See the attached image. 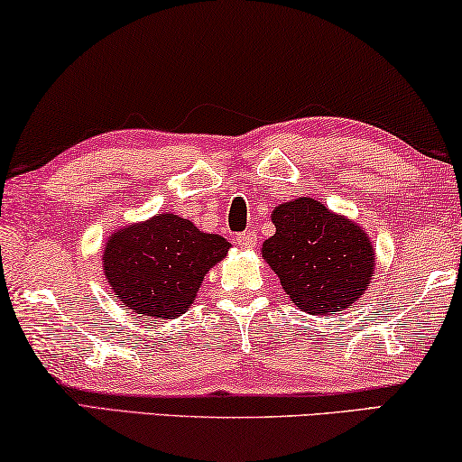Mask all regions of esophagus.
Returning a JSON list of instances; mask_svg holds the SVG:
<instances>
[{
    "label": "esophagus",
    "mask_w": 462,
    "mask_h": 462,
    "mask_svg": "<svg viewBox=\"0 0 462 462\" xmlns=\"http://www.w3.org/2000/svg\"><path fill=\"white\" fill-rule=\"evenodd\" d=\"M236 245L240 246V249H255L257 234L253 230H245V232L236 234Z\"/></svg>",
    "instance_id": "34e87169"
}]
</instances>
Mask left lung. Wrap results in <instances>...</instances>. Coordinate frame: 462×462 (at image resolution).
<instances>
[{"mask_svg": "<svg viewBox=\"0 0 462 462\" xmlns=\"http://www.w3.org/2000/svg\"><path fill=\"white\" fill-rule=\"evenodd\" d=\"M272 222L276 234L263 243L262 257L301 311H341L370 287L374 249L358 224L310 197L278 205Z\"/></svg>", "mask_w": 462, "mask_h": 462, "instance_id": "obj_1", "label": "left lung"}]
</instances>
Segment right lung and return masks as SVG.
I'll return each instance as SVG.
<instances>
[{"label": "right lung", "mask_w": 462, "mask_h": 462, "mask_svg": "<svg viewBox=\"0 0 462 462\" xmlns=\"http://www.w3.org/2000/svg\"><path fill=\"white\" fill-rule=\"evenodd\" d=\"M228 249L230 243L219 234L200 232L173 213H157L110 234L102 268L127 310L165 320L190 308L205 274Z\"/></svg>", "instance_id": "right-lung-1"}]
</instances>
